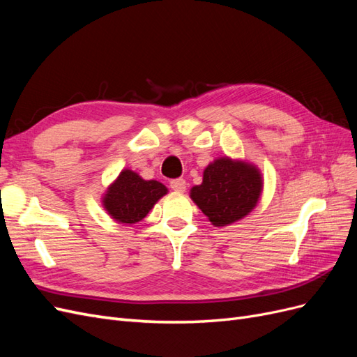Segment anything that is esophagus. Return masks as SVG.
<instances>
[{
	"label": "esophagus",
	"mask_w": 357,
	"mask_h": 357,
	"mask_svg": "<svg viewBox=\"0 0 357 357\" xmlns=\"http://www.w3.org/2000/svg\"><path fill=\"white\" fill-rule=\"evenodd\" d=\"M169 188L176 192H185L186 190V180L185 178H174L169 181Z\"/></svg>",
	"instance_id": "1"
}]
</instances>
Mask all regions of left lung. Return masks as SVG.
<instances>
[{
    "mask_svg": "<svg viewBox=\"0 0 357 357\" xmlns=\"http://www.w3.org/2000/svg\"><path fill=\"white\" fill-rule=\"evenodd\" d=\"M262 172L250 162L218 158L207 165L202 183L190 189V198L214 226L244 219L262 195Z\"/></svg>",
    "mask_w": 357,
    "mask_h": 357,
    "instance_id": "1",
    "label": "left lung"
}]
</instances>
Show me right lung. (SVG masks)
<instances>
[{
	"instance_id": "right-lung-1",
	"label": "right lung",
	"mask_w": 357,
	"mask_h": 357,
	"mask_svg": "<svg viewBox=\"0 0 357 357\" xmlns=\"http://www.w3.org/2000/svg\"><path fill=\"white\" fill-rule=\"evenodd\" d=\"M167 193V186L160 181L144 180L135 171L125 168L107 188L101 202L114 222L134 225L143 220Z\"/></svg>"
}]
</instances>
